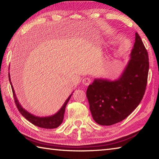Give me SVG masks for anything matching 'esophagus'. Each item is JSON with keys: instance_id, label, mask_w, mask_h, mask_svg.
<instances>
[{"instance_id": "esophagus-1", "label": "esophagus", "mask_w": 159, "mask_h": 159, "mask_svg": "<svg viewBox=\"0 0 159 159\" xmlns=\"http://www.w3.org/2000/svg\"><path fill=\"white\" fill-rule=\"evenodd\" d=\"M83 84H84L85 85H88L90 84V83H91V79H90V78H88V77H85V78H84V79H83Z\"/></svg>"}]
</instances>
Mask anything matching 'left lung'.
Here are the masks:
<instances>
[{"mask_svg": "<svg viewBox=\"0 0 159 159\" xmlns=\"http://www.w3.org/2000/svg\"><path fill=\"white\" fill-rule=\"evenodd\" d=\"M149 57L140 36L135 34L133 49L118 79H95L86 91L95 121L111 125L127 118L143 98L146 90Z\"/></svg>", "mask_w": 159, "mask_h": 159, "instance_id": "left-lung-1", "label": "left lung"}]
</instances>
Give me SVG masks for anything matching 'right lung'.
<instances>
[{
	"mask_svg": "<svg viewBox=\"0 0 159 159\" xmlns=\"http://www.w3.org/2000/svg\"><path fill=\"white\" fill-rule=\"evenodd\" d=\"M8 76H9L10 83V85H11L13 96H14L16 105H17L19 111L21 113V114L22 115L26 120H28L29 122L32 123V124H34L36 126H38V127L46 128V129L56 128L59 127V126L61 124V123H62L63 119H64V111H65L66 106L74 92L69 96V98L66 99V100L65 102H64L62 107H61L60 109L57 112H56L55 114L49 116H42V117L38 116H35L34 114H31L30 112L27 111L25 108H23L22 106L21 105V104L20 103V102H19L17 96H16L14 88H13V86L12 85L10 73H8Z\"/></svg>",
	"mask_w": 159,
	"mask_h": 159,
	"instance_id": "1",
	"label": "right lung"
}]
</instances>
